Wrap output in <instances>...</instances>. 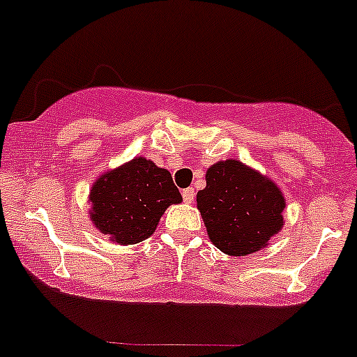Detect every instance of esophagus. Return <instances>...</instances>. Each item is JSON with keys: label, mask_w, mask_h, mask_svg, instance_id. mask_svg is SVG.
I'll use <instances>...</instances> for the list:
<instances>
[{"label": "esophagus", "mask_w": 357, "mask_h": 357, "mask_svg": "<svg viewBox=\"0 0 357 357\" xmlns=\"http://www.w3.org/2000/svg\"><path fill=\"white\" fill-rule=\"evenodd\" d=\"M194 199H195L194 188H185V190H183V201H185V202H194Z\"/></svg>", "instance_id": "esophagus-1"}]
</instances>
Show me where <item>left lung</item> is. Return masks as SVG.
I'll return each mask as SVG.
<instances>
[{"label":"left lung","instance_id":"obj_1","mask_svg":"<svg viewBox=\"0 0 357 357\" xmlns=\"http://www.w3.org/2000/svg\"><path fill=\"white\" fill-rule=\"evenodd\" d=\"M197 208L213 245L239 257L261 250L282 229L285 199L268 178L238 160H225L206 172Z\"/></svg>","mask_w":357,"mask_h":357}]
</instances>
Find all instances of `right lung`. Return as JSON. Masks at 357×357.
Returning a JSON list of instances; mask_svg holds the SVG:
<instances>
[{"label": "right lung", "mask_w": 357, "mask_h": 357, "mask_svg": "<svg viewBox=\"0 0 357 357\" xmlns=\"http://www.w3.org/2000/svg\"><path fill=\"white\" fill-rule=\"evenodd\" d=\"M89 201L95 227L119 245H133L149 238L163 211L183 199L171 172L139 156L100 176Z\"/></svg>", "instance_id": "right-lung-1"}]
</instances>
